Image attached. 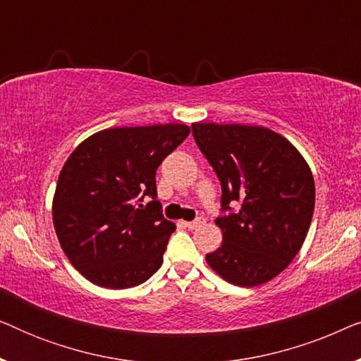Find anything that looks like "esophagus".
I'll return each instance as SVG.
<instances>
[{
  "instance_id": "1",
  "label": "esophagus",
  "mask_w": 361,
  "mask_h": 361,
  "mask_svg": "<svg viewBox=\"0 0 361 361\" xmlns=\"http://www.w3.org/2000/svg\"><path fill=\"white\" fill-rule=\"evenodd\" d=\"M205 224V219H202V216H199V219H195V220H192V221H187V226H189L190 230H195V228H199V226H202Z\"/></svg>"
}]
</instances>
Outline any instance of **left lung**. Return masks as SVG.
Listing matches in <instances>:
<instances>
[{"label": "left lung", "mask_w": 361, "mask_h": 361, "mask_svg": "<svg viewBox=\"0 0 361 361\" xmlns=\"http://www.w3.org/2000/svg\"><path fill=\"white\" fill-rule=\"evenodd\" d=\"M192 131L220 179L221 209L238 205L215 220L224 240L207 263L230 284L268 283L295 258L312 221L315 184L307 161L264 126L194 123Z\"/></svg>", "instance_id": "8db88e82"}]
</instances>
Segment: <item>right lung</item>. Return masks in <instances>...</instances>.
I'll return each instance as SVG.
<instances>
[{
    "instance_id": "1",
    "label": "right lung",
    "mask_w": 361,
    "mask_h": 361,
    "mask_svg": "<svg viewBox=\"0 0 361 361\" xmlns=\"http://www.w3.org/2000/svg\"><path fill=\"white\" fill-rule=\"evenodd\" d=\"M180 123L108 128L83 140L63 164L52 199L59 243L90 283L126 289L162 264L176 230L161 215L156 169L189 136ZM146 195L153 200L137 204Z\"/></svg>"
}]
</instances>
